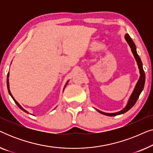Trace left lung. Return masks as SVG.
I'll return each instance as SVG.
<instances>
[{"label": "left lung", "mask_w": 153, "mask_h": 153, "mask_svg": "<svg viewBox=\"0 0 153 153\" xmlns=\"http://www.w3.org/2000/svg\"><path fill=\"white\" fill-rule=\"evenodd\" d=\"M125 38L126 39V41L128 43V45H129V47L131 48V52H132L134 56L136 61L137 62L138 67H139V72H140V77L139 81H137V85L134 89L133 93H131V95L129 97V99L128 100V102H127V104L126 106L123 108V110H121L120 111L116 112V113H112V114H108V113H104L102 112L101 111H99L97 109H96L98 112H100V114L106 115V116H118V115H120L123 114H125V112H127V111H129L130 108L132 107V106L134 105L136 102H137L138 98H139L140 94L143 91V87H144V84H145V80H146V75H145V72H144L143 69V64H142L141 60L139 56L137 54V48H136V45L132 39L128 34H126L125 36Z\"/></svg>", "instance_id": "left-lung-1"}]
</instances>
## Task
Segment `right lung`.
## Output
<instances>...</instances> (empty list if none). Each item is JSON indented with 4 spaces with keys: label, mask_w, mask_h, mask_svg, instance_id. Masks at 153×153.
I'll list each match as a JSON object with an SVG mask.
<instances>
[{
    "label": "right lung",
    "mask_w": 153,
    "mask_h": 153,
    "mask_svg": "<svg viewBox=\"0 0 153 153\" xmlns=\"http://www.w3.org/2000/svg\"><path fill=\"white\" fill-rule=\"evenodd\" d=\"M9 75H10V74H9V72H8V74H7V89H8V92H9V94H10V96H11V97H12V99H13V100H14V102H15V103L16 104V105H17V106H19V108H21V109H22V111H24V112H26V113H27V114H28V111H26V110H25L24 108H23V107H22V106H21V105H20V104H19V103H18V102H16L15 100H14V97H13V96H12V94H11V92H10V86H9V79H8V77H9ZM68 82H67V83H66V85H67V84H68ZM66 85H65V87H64V89H65V86H66Z\"/></svg>",
    "instance_id": "1"
}]
</instances>
